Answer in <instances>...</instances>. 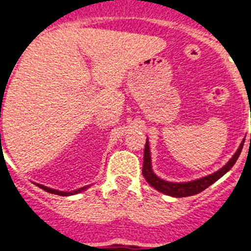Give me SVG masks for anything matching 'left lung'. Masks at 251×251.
Here are the masks:
<instances>
[{"mask_svg": "<svg viewBox=\"0 0 251 251\" xmlns=\"http://www.w3.org/2000/svg\"><path fill=\"white\" fill-rule=\"evenodd\" d=\"M251 139V135H250ZM244 147V142L240 144L239 149L235 154L232 155V158L227 162L226 165L223 166L221 170L216 171L214 174L208 175L205 177H201L199 180L189 181V182H168V181L162 180L157 176V175L153 172L151 170V151H149V143L148 139H147V143H145V149H144V163H143V176L145 177L147 182H148L151 186H153L155 190L161 191V193L166 194V195H170V197L175 198H184V197H191V195H195L198 193H201L203 190H205L208 186L216 182L218 178H221L223 175L228 172L232 166L235 165V162L237 161L240 153H241V149Z\"/></svg>", "mask_w": 251, "mask_h": 251, "instance_id": "8db88e82", "label": "left lung"}]
</instances>
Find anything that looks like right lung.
I'll use <instances>...</instances> for the list:
<instances>
[{"instance_id": "add662e5", "label": "right lung", "mask_w": 251, "mask_h": 251, "mask_svg": "<svg viewBox=\"0 0 251 251\" xmlns=\"http://www.w3.org/2000/svg\"><path fill=\"white\" fill-rule=\"evenodd\" d=\"M1 136V135H0ZM38 186L41 187V189H43V190H46L47 193H50V194H56V195H61V197H67V195H74V194H77V193H81V191H84L86 189V187L89 186H84V187H80V189H77V190H74V191H58V190H54V189H50V187H47V186H43V185H39L37 184Z\"/></svg>"}]
</instances>
